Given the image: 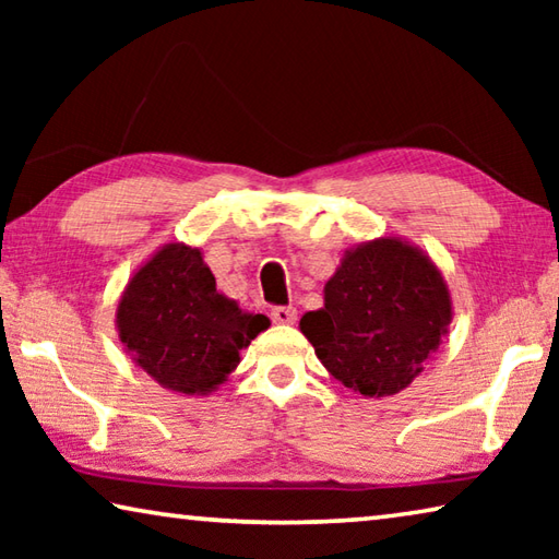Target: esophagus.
I'll return each mask as SVG.
<instances>
[{"label": "esophagus", "mask_w": 559, "mask_h": 559, "mask_svg": "<svg viewBox=\"0 0 559 559\" xmlns=\"http://www.w3.org/2000/svg\"><path fill=\"white\" fill-rule=\"evenodd\" d=\"M271 318H273V323H278V325H293L298 320V310L296 308H286V306H278V308H273L271 310Z\"/></svg>", "instance_id": "esophagus-1"}]
</instances>
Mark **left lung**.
<instances>
[{"label": "left lung", "mask_w": 559, "mask_h": 559, "mask_svg": "<svg viewBox=\"0 0 559 559\" xmlns=\"http://www.w3.org/2000/svg\"><path fill=\"white\" fill-rule=\"evenodd\" d=\"M451 320V290L429 253L402 236H380L343 253L323 308L300 318V333L337 382L380 400L424 372Z\"/></svg>", "instance_id": "obj_1"}]
</instances>
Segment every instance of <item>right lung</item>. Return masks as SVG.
<instances>
[{"label": "right lung", "mask_w": 559, "mask_h": 559, "mask_svg": "<svg viewBox=\"0 0 559 559\" xmlns=\"http://www.w3.org/2000/svg\"><path fill=\"white\" fill-rule=\"evenodd\" d=\"M271 320L216 290L202 249L169 241L122 288L116 328L126 355L169 392L206 396Z\"/></svg>", "instance_id": "1"}]
</instances>
